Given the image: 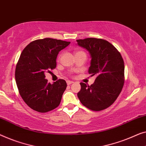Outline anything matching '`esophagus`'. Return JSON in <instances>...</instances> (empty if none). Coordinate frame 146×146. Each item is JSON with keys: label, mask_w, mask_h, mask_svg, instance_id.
<instances>
[{"label": "esophagus", "mask_w": 146, "mask_h": 146, "mask_svg": "<svg viewBox=\"0 0 146 146\" xmlns=\"http://www.w3.org/2000/svg\"><path fill=\"white\" fill-rule=\"evenodd\" d=\"M66 83H67V84H68V85H70V84L74 83V82H72V81H70V80H68V81H66Z\"/></svg>", "instance_id": "obj_1"}]
</instances>
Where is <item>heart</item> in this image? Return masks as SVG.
Wrapping results in <instances>:
<instances>
[{
  "label": "heart",
  "mask_w": 146,
  "mask_h": 146,
  "mask_svg": "<svg viewBox=\"0 0 146 146\" xmlns=\"http://www.w3.org/2000/svg\"><path fill=\"white\" fill-rule=\"evenodd\" d=\"M79 52H82V51H79Z\"/></svg>",
  "instance_id": "obj_1"
}]
</instances>
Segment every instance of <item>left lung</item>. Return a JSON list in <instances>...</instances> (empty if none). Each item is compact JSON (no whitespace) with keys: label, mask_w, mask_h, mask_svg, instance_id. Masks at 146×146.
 I'll list each match as a JSON object with an SVG mask.
<instances>
[{"label":"left lung","mask_w":146,"mask_h":146,"mask_svg":"<svg viewBox=\"0 0 146 146\" xmlns=\"http://www.w3.org/2000/svg\"><path fill=\"white\" fill-rule=\"evenodd\" d=\"M77 45L88 51L90 66L88 72L96 76L91 86L80 83L77 96L82 105L93 111L108 108L121 92L124 82V64L117 48L106 40L86 38L76 40Z\"/></svg>","instance_id":"8db88e82"}]
</instances>
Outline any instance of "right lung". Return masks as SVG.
Instances as JSON below:
<instances>
[{
  "label": "right lung",
  "instance_id": "right-lung-1",
  "mask_svg": "<svg viewBox=\"0 0 146 146\" xmlns=\"http://www.w3.org/2000/svg\"><path fill=\"white\" fill-rule=\"evenodd\" d=\"M70 43L51 38L37 39L21 53L15 72L16 85L23 100L34 111L47 113L60 104L66 82L60 79L48 83L45 73L55 68L59 52Z\"/></svg>",
  "mask_w": 146,
  "mask_h": 146
}]
</instances>
